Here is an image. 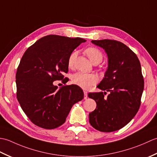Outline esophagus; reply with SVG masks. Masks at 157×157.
<instances>
[{
  "label": "esophagus",
  "instance_id": "esophagus-1",
  "mask_svg": "<svg viewBox=\"0 0 157 157\" xmlns=\"http://www.w3.org/2000/svg\"><path fill=\"white\" fill-rule=\"evenodd\" d=\"M84 99H87V98H88V92L86 91H84Z\"/></svg>",
  "mask_w": 157,
  "mask_h": 157
}]
</instances>
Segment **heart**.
<instances>
[{
	"mask_svg": "<svg viewBox=\"0 0 157 157\" xmlns=\"http://www.w3.org/2000/svg\"><path fill=\"white\" fill-rule=\"evenodd\" d=\"M86 54L90 61L94 63L95 61L101 62L102 59V55L98 48L94 47L88 48L85 51ZM76 56V52H73L70 55L68 59V65L71 67ZM97 76L92 73L84 72H76L71 75V82L73 84L79 86L84 89H89L94 86L98 82Z\"/></svg>",
	"mask_w": 157,
	"mask_h": 157,
	"instance_id": "heart-1",
	"label": "heart"
}]
</instances>
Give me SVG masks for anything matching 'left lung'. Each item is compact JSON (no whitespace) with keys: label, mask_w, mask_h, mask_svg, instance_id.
Wrapping results in <instances>:
<instances>
[{"label":"left lung","mask_w":157,"mask_h":157,"mask_svg":"<svg viewBox=\"0 0 157 157\" xmlns=\"http://www.w3.org/2000/svg\"><path fill=\"white\" fill-rule=\"evenodd\" d=\"M105 50L108 67L97 88L104 90L89 93L96 108L89 114L90 125L102 132H111L123 128L138 111L144 79L138 56L123 43L113 40H92ZM106 91L109 94L104 97Z\"/></svg>","instance_id":"left-lung-1"}]
</instances>
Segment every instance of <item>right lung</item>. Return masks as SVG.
Returning <instances> with one entry per match:
<instances>
[{
	"label": "right lung",
	"instance_id": "add662e5",
	"mask_svg": "<svg viewBox=\"0 0 157 157\" xmlns=\"http://www.w3.org/2000/svg\"><path fill=\"white\" fill-rule=\"evenodd\" d=\"M86 41L81 38L48 35L39 39L23 54L16 73L17 98L36 125L48 129L61 126L73 105L84 98L78 86L59 88L53 82L63 79V73L68 72L70 55Z\"/></svg>",
	"mask_w": 157,
	"mask_h": 157
}]
</instances>
